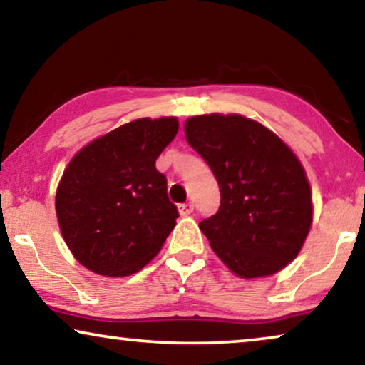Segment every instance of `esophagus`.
<instances>
[{
    "label": "esophagus",
    "instance_id": "1",
    "mask_svg": "<svg viewBox=\"0 0 365 365\" xmlns=\"http://www.w3.org/2000/svg\"><path fill=\"white\" fill-rule=\"evenodd\" d=\"M178 209H179V214H181V216H189V214L194 211V204L192 202L179 204Z\"/></svg>",
    "mask_w": 365,
    "mask_h": 365
}]
</instances>
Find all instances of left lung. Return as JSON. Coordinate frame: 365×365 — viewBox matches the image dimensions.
Masks as SVG:
<instances>
[{"instance_id":"8db88e82","label":"left lung","mask_w":365,"mask_h":365,"mask_svg":"<svg viewBox=\"0 0 365 365\" xmlns=\"http://www.w3.org/2000/svg\"><path fill=\"white\" fill-rule=\"evenodd\" d=\"M186 139L217 179L221 206L199 224L217 257L239 277L281 271L301 251L312 222L309 181L272 131L239 114H204Z\"/></svg>"}]
</instances>
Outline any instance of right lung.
<instances>
[{"label":"right lung","mask_w":365,"mask_h":365,"mask_svg":"<svg viewBox=\"0 0 365 365\" xmlns=\"http://www.w3.org/2000/svg\"><path fill=\"white\" fill-rule=\"evenodd\" d=\"M178 129L176 118L136 119L94 139L64 169L56 191L59 229L89 271L138 272L176 226L178 207L156 159Z\"/></svg>","instance_id":"right-lung-1"}]
</instances>
